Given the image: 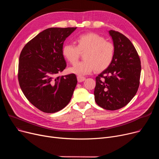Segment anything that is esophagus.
Instances as JSON below:
<instances>
[{
	"instance_id": "1",
	"label": "esophagus",
	"mask_w": 159,
	"mask_h": 159,
	"mask_svg": "<svg viewBox=\"0 0 159 159\" xmlns=\"http://www.w3.org/2000/svg\"><path fill=\"white\" fill-rule=\"evenodd\" d=\"M86 78L84 77H82V76H80V75H78L77 76V80L79 82H83L84 80H85Z\"/></svg>"
}]
</instances>
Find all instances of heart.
<instances>
[{"instance_id":"obj_1","label":"heart","mask_w":159,"mask_h":159,"mask_svg":"<svg viewBox=\"0 0 159 159\" xmlns=\"http://www.w3.org/2000/svg\"><path fill=\"white\" fill-rule=\"evenodd\" d=\"M75 46L66 44L62 48V55L71 64L76 63L80 53H84V61L75 64L70 71L79 75L89 74L95 70L101 72L110 66L115 55L114 45L94 33L82 34L75 39Z\"/></svg>"}]
</instances>
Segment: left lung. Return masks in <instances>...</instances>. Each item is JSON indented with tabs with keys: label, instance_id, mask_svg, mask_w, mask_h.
Returning a JSON list of instances; mask_svg holds the SVG:
<instances>
[{
	"label": "left lung",
	"instance_id": "1",
	"mask_svg": "<svg viewBox=\"0 0 159 159\" xmlns=\"http://www.w3.org/2000/svg\"><path fill=\"white\" fill-rule=\"evenodd\" d=\"M115 55L108 68L96 77L95 101L107 110L127 105L136 95L140 84V60L131 42L122 33L109 31Z\"/></svg>",
	"mask_w": 159,
	"mask_h": 159
}]
</instances>
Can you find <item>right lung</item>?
I'll list each match as a JSON object with an SVG mask.
<instances>
[{
    "label": "right lung",
    "instance_id": "1",
    "mask_svg": "<svg viewBox=\"0 0 159 159\" xmlns=\"http://www.w3.org/2000/svg\"><path fill=\"white\" fill-rule=\"evenodd\" d=\"M76 28L46 29L30 40L20 54V87L28 101L41 111H60L72 97L77 83L76 75H57L66 67L62 55L64 42Z\"/></svg>",
    "mask_w": 159,
    "mask_h": 159
}]
</instances>
